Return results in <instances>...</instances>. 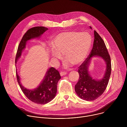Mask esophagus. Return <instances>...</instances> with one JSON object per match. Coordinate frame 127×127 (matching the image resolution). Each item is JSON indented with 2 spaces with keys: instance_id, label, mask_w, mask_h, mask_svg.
Segmentation results:
<instances>
[{
  "instance_id": "obj_1",
  "label": "esophagus",
  "mask_w": 127,
  "mask_h": 127,
  "mask_svg": "<svg viewBox=\"0 0 127 127\" xmlns=\"http://www.w3.org/2000/svg\"><path fill=\"white\" fill-rule=\"evenodd\" d=\"M67 74V72H64V71H62L60 72V75L62 76H63V75H65Z\"/></svg>"
}]
</instances>
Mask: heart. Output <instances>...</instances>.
I'll list each match as a JSON object with an SVG mask.
<instances>
[{
	"mask_svg": "<svg viewBox=\"0 0 127 127\" xmlns=\"http://www.w3.org/2000/svg\"><path fill=\"white\" fill-rule=\"evenodd\" d=\"M92 45V38L87 32L67 31L60 32L51 41L53 48L51 55L54 61L62 58L64 54L66 59L65 66L70 63L77 65L83 62L87 57Z\"/></svg>",
	"mask_w": 127,
	"mask_h": 127,
	"instance_id": "b5f03b06",
	"label": "heart"
}]
</instances>
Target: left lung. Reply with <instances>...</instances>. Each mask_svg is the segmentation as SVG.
<instances>
[{
  "label": "left lung",
  "mask_w": 127,
  "mask_h": 127,
  "mask_svg": "<svg viewBox=\"0 0 127 127\" xmlns=\"http://www.w3.org/2000/svg\"><path fill=\"white\" fill-rule=\"evenodd\" d=\"M90 28L92 29L91 27ZM94 37L91 52L88 57L79 67L77 71L79 74V79L75 86L77 95L80 98L86 101L94 100L102 95L108 84L111 73V58L104 42L95 31H94ZM94 57L102 58L106 65L105 74L103 78L99 80L94 79L89 72L91 60Z\"/></svg>",
  "instance_id": "obj_1"
}]
</instances>
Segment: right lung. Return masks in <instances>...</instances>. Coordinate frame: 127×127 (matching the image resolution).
I'll return each instance as SVG.
<instances>
[{
  "instance_id": "right-lung-1",
  "label": "right lung",
  "mask_w": 127,
  "mask_h": 127,
  "mask_svg": "<svg viewBox=\"0 0 127 127\" xmlns=\"http://www.w3.org/2000/svg\"><path fill=\"white\" fill-rule=\"evenodd\" d=\"M48 30V28L44 27H35L29 29L25 33L18 47L15 57L16 64L21 57L23 51L26 48L27 42L35 38H40L42 34ZM16 73L17 82L22 92L31 101L38 104H45L55 97L57 83L61 79V76L59 71L54 67H51L47 70L42 81L37 87L33 89H29L23 86L17 71Z\"/></svg>"
}]
</instances>
